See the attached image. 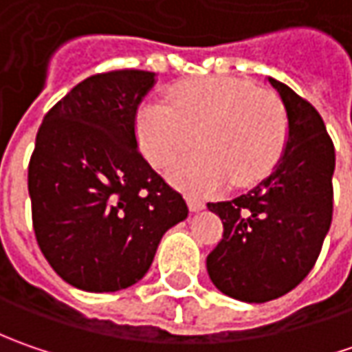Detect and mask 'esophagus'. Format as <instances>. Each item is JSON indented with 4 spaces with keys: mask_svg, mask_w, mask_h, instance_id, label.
Segmentation results:
<instances>
[{
    "mask_svg": "<svg viewBox=\"0 0 352 352\" xmlns=\"http://www.w3.org/2000/svg\"><path fill=\"white\" fill-rule=\"evenodd\" d=\"M188 208H190V211H201L206 208V204L197 197H188Z\"/></svg>",
    "mask_w": 352,
    "mask_h": 352,
    "instance_id": "1",
    "label": "esophagus"
}]
</instances>
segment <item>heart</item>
I'll list each match as a JSON object with an SVG mask.
<instances>
[{"label": "heart", "instance_id": "b5f03b06", "mask_svg": "<svg viewBox=\"0 0 352 352\" xmlns=\"http://www.w3.org/2000/svg\"><path fill=\"white\" fill-rule=\"evenodd\" d=\"M135 137L144 158L194 194H211L233 180L250 186L276 168L288 142V117L272 89L233 76L186 80L166 91V103L146 100L135 116Z\"/></svg>", "mask_w": 352, "mask_h": 352}]
</instances>
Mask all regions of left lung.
Returning a JSON list of instances; mask_svg holds the SVG:
<instances>
[{
    "instance_id": "obj_1",
    "label": "left lung",
    "mask_w": 352,
    "mask_h": 352,
    "mask_svg": "<svg viewBox=\"0 0 352 352\" xmlns=\"http://www.w3.org/2000/svg\"><path fill=\"white\" fill-rule=\"evenodd\" d=\"M284 103L288 142L274 172L249 194L208 204L223 239L208 274L225 296L264 304L294 290L318 261L333 217L335 148L318 109L268 78Z\"/></svg>"
}]
</instances>
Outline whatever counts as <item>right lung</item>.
Wrapping results in <instances>:
<instances>
[{
  "label": "right lung",
  "instance_id": "right-lung-1",
  "mask_svg": "<svg viewBox=\"0 0 352 352\" xmlns=\"http://www.w3.org/2000/svg\"><path fill=\"white\" fill-rule=\"evenodd\" d=\"M155 72L86 78L48 111L29 162L36 243L54 272L86 292H117L151 268L184 197L139 153L135 116Z\"/></svg>",
  "mask_w": 352,
  "mask_h": 352
}]
</instances>
